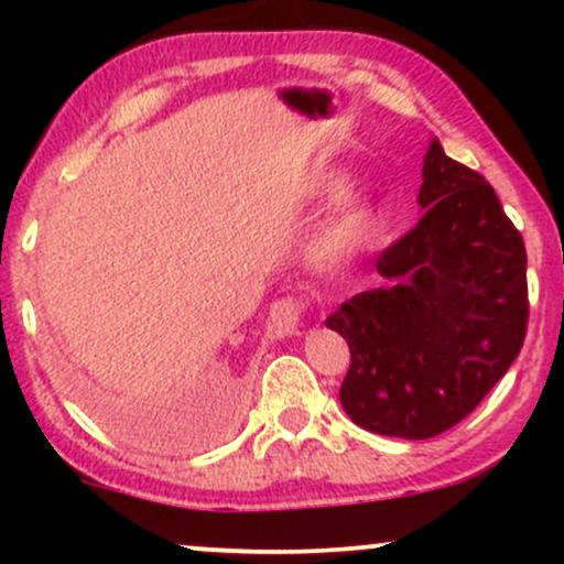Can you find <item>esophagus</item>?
I'll return each mask as SVG.
<instances>
[{"mask_svg":"<svg viewBox=\"0 0 564 564\" xmlns=\"http://www.w3.org/2000/svg\"><path fill=\"white\" fill-rule=\"evenodd\" d=\"M302 313H304V304L296 300V296H281V300H275L268 315V334L273 336V339L300 334Z\"/></svg>","mask_w":564,"mask_h":564,"instance_id":"esophagus-1","label":"esophagus"}]
</instances>
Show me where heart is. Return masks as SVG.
Returning a JSON list of instances; mask_svg holds the SVG:
<instances>
[{
	"label": "heart",
	"instance_id": "heart-1",
	"mask_svg": "<svg viewBox=\"0 0 564 564\" xmlns=\"http://www.w3.org/2000/svg\"><path fill=\"white\" fill-rule=\"evenodd\" d=\"M349 187V177L347 174H339V172H332V174H323V177L315 180L313 185V193L315 198L321 200H334L339 196H345ZM368 225H371V209H368L366 204H349L345 209L336 215L332 223L326 225V230L321 232V249L326 251V254H339V251H345L358 241L360 236L368 230Z\"/></svg>",
	"mask_w": 564,
	"mask_h": 564
}]
</instances>
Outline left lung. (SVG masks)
I'll return each instance as SVG.
<instances>
[{"mask_svg":"<svg viewBox=\"0 0 564 564\" xmlns=\"http://www.w3.org/2000/svg\"><path fill=\"white\" fill-rule=\"evenodd\" d=\"M422 219L377 260L384 286L326 318L349 345L339 400L368 432L426 440L469 416L525 341V243L482 174L426 148Z\"/></svg>","mask_w":564,"mask_h":564,"instance_id":"1","label":"left lung"}]
</instances>
